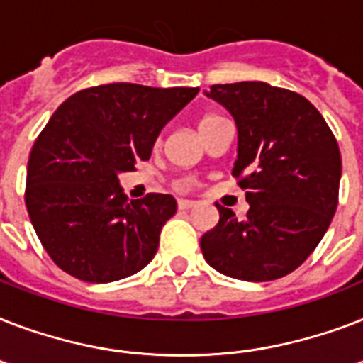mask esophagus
Returning a JSON list of instances; mask_svg holds the SVG:
<instances>
[{
    "label": "esophagus",
    "instance_id": "obj_1",
    "mask_svg": "<svg viewBox=\"0 0 363 363\" xmlns=\"http://www.w3.org/2000/svg\"><path fill=\"white\" fill-rule=\"evenodd\" d=\"M192 207H196V201H192V199H179V209L186 211L192 209Z\"/></svg>",
    "mask_w": 363,
    "mask_h": 363
}]
</instances>
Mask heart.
Returning a JSON list of instances; mask_svg holds the SVG:
<instances>
[{"instance_id": "1", "label": "heart", "mask_w": 363, "mask_h": 363, "mask_svg": "<svg viewBox=\"0 0 363 363\" xmlns=\"http://www.w3.org/2000/svg\"><path fill=\"white\" fill-rule=\"evenodd\" d=\"M218 118H220V116H218V115H205L203 118H201V121H199L198 128H199V130H201V128H205V125H209L211 122L218 121Z\"/></svg>"}]
</instances>
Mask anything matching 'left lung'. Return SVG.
<instances>
[{
  "mask_svg": "<svg viewBox=\"0 0 363 363\" xmlns=\"http://www.w3.org/2000/svg\"><path fill=\"white\" fill-rule=\"evenodd\" d=\"M232 115L248 207L238 220L216 203L220 220L199 241L218 273L248 282L275 281L309 258L337 209L341 154L309 99L267 82L215 84L205 90Z\"/></svg>",
  "mask_w": 363,
  "mask_h": 363,
  "instance_id": "obj_1",
  "label": "left lung"
}]
</instances>
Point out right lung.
<instances>
[{"label": "right lung", "mask_w": 363, "mask_h": 363, "mask_svg": "<svg viewBox=\"0 0 363 363\" xmlns=\"http://www.w3.org/2000/svg\"><path fill=\"white\" fill-rule=\"evenodd\" d=\"M198 92L115 82L73 94L50 116L28 160L26 207L60 269L113 282L154 258L175 198L128 199L118 175L150 158L160 131Z\"/></svg>", "instance_id": "add662e5"}]
</instances>
